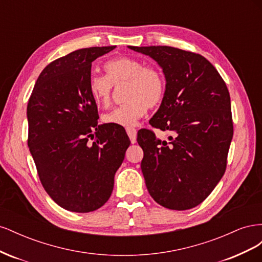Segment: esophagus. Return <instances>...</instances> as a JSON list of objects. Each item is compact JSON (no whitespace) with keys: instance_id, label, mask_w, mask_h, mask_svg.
<instances>
[{"instance_id":"esophagus-1","label":"esophagus","mask_w":262,"mask_h":262,"mask_svg":"<svg viewBox=\"0 0 262 262\" xmlns=\"http://www.w3.org/2000/svg\"><path fill=\"white\" fill-rule=\"evenodd\" d=\"M126 133H128V136L131 140V143H136L137 142V129L131 128V126H128V128L125 129Z\"/></svg>"}]
</instances>
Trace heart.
I'll return each mask as SVG.
<instances>
[{
	"instance_id": "1",
	"label": "heart",
	"mask_w": 262,
	"mask_h": 262,
	"mask_svg": "<svg viewBox=\"0 0 262 262\" xmlns=\"http://www.w3.org/2000/svg\"><path fill=\"white\" fill-rule=\"evenodd\" d=\"M106 76L93 75L89 92L97 105L107 106L112 99L114 85L126 83L124 104L109 110L102 116L108 124L131 126L146 112L163 100L166 82L162 71L155 66H144L136 58L120 57L105 63Z\"/></svg>"
}]
</instances>
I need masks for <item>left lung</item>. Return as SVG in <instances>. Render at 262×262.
Returning <instances> with one entry per match:
<instances>
[{"instance_id": "obj_1", "label": "left lung", "mask_w": 262, "mask_h": 262, "mask_svg": "<svg viewBox=\"0 0 262 262\" xmlns=\"http://www.w3.org/2000/svg\"><path fill=\"white\" fill-rule=\"evenodd\" d=\"M129 48L163 69L165 96L149 124L173 133L166 142L150 130L138 132L146 188L164 208L192 209L207 199L226 169L233 139L226 84L201 54L167 46Z\"/></svg>"}]
</instances>
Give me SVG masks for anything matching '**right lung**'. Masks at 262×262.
<instances>
[{
    "label": "right lung",
    "instance_id": "obj_1",
    "mask_svg": "<svg viewBox=\"0 0 262 262\" xmlns=\"http://www.w3.org/2000/svg\"><path fill=\"white\" fill-rule=\"evenodd\" d=\"M115 48L92 47L52 61L28 101V146L39 179L68 211L92 212L108 201L130 145L121 125L98 124L89 92L92 62Z\"/></svg>",
    "mask_w": 262,
    "mask_h": 262
}]
</instances>
